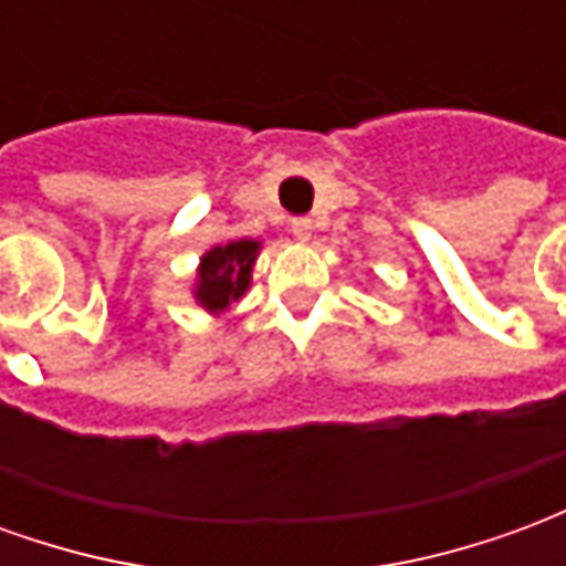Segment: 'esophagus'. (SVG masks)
Returning a JSON list of instances; mask_svg holds the SVG:
<instances>
[{
	"label": "esophagus",
	"instance_id": "1",
	"mask_svg": "<svg viewBox=\"0 0 566 566\" xmlns=\"http://www.w3.org/2000/svg\"><path fill=\"white\" fill-rule=\"evenodd\" d=\"M291 233H294L300 242H306L308 235H312V221H308V218H294V221H291Z\"/></svg>",
	"mask_w": 566,
	"mask_h": 566
}]
</instances>
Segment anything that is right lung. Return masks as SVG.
<instances>
[{
    "label": "right lung",
    "mask_w": 566,
    "mask_h": 566,
    "mask_svg": "<svg viewBox=\"0 0 566 566\" xmlns=\"http://www.w3.org/2000/svg\"><path fill=\"white\" fill-rule=\"evenodd\" d=\"M260 242L254 239H235L227 245H214L211 251L202 254L197 270V287L193 296L197 303L211 315L227 312L235 300H242V294L251 284V270L258 260Z\"/></svg>",
    "instance_id": "1"
}]
</instances>
